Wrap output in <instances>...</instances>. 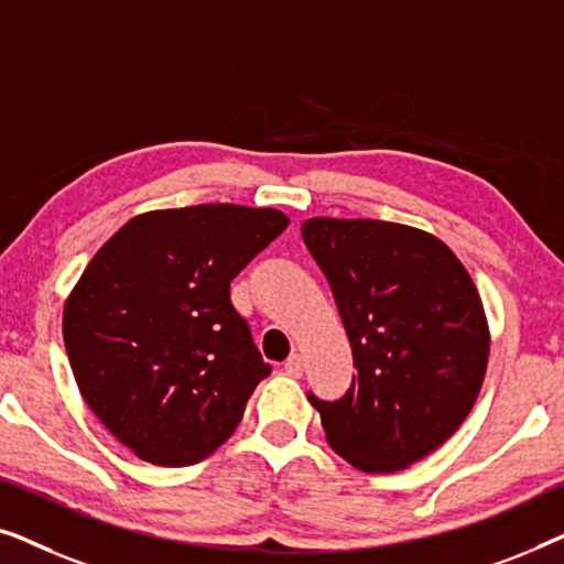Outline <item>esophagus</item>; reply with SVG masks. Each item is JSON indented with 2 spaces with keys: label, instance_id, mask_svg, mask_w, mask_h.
Returning a JSON list of instances; mask_svg holds the SVG:
<instances>
[{
  "label": "esophagus",
  "instance_id": "1",
  "mask_svg": "<svg viewBox=\"0 0 564 564\" xmlns=\"http://www.w3.org/2000/svg\"><path fill=\"white\" fill-rule=\"evenodd\" d=\"M284 372H288L290 377H303V372H305L303 357H300V354H292V357L284 361Z\"/></svg>",
  "mask_w": 564,
  "mask_h": 564
}]
</instances>
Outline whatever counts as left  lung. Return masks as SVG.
<instances>
[{
  "label": "left lung",
  "instance_id": "obj_1",
  "mask_svg": "<svg viewBox=\"0 0 564 564\" xmlns=\"http://www.w3.org/2000/svg\"><path fill=\"white\" fill-rule=\"evenodd\" d=\"M303 238L357 367L341 400L307 398L338 457L369 475L398 473L473 411L490 354L480 292L449 246L421 228L311 218Z\"/></svg>",
  "mask_w": 564,
  "mask_h": 564
}]
</instances>
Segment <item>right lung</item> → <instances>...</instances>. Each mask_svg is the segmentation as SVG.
I'll list each match as a JSON object with an SVG mask.
<instances>
[{"label": "right lung", "instance_id": "right-lung-1", "mask_svg": "<svg viewBox=\"0 0 564 564\" xmlns=\"http://www.w3.org/2000/svg\"><path fill=\"white\" fill-rule=\"evenodd\" d=\"M290 218L274 207L192 205L130 218L64 305V344L91 413L135 457L195 465L234 434L272 372L230 282Z\"/></svg>", "mask_w": 564, "mask_h": 564}]
</instances>
